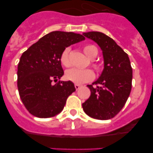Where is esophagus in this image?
Returning a JSON list of instances; mask_svg holds the SVG:
<instances>
[{
    "instance_id": "34e87169",
    "label": "esophagus",
    "mask_w": 153,
    "mask_h": 153,
    "mask_svg": "<svg viewBox=\"0 0 153 153\" xmlns=\"http://www.w3.org/2000/svg\"><path fill=\"white\" fill-rule=\"evenodd\" d=\"M74 86H75V88H76V90H79V88H80V85H79V84H75L74 85Z\"/></svg>"
}]
</instances>
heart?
<instances>
[{
    "label": "heart",
    "mask_w": 153,
    "mask_h": 153,
    "mask_svg": "<svg viewBox=\"0 0 153 153\" xmlns=\"http://www.w3.org/2000/svg\"><path fill=\"white\" fill-rule=\"evenodd\" d=\"M83 51L86 56L91 60L94 59L98 54V50L94 45L92 44H86L83 47ZM70 49L69 47L65 48L62 51L60 54V60L61 64L65 67H69L71 66V61L70 59ZM93 67L96 70V71L100 72V67L97 63H93ZM65 78L68 81H71L76 84H83V83L90 82L94 78V73L93 70L90 69H84V70H79V69L73 68L67 70L65 74Z\"/></svg>",
    "instance_id": "heart-1"
}]
</instances>
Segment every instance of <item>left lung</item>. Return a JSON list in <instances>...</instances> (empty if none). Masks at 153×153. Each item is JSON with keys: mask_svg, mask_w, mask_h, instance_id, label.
Wrapping results in <instances>:
<instances>
[{"mask_svg": "<svg viewBox=\"0 0 153 153\" xmlns=\"http://www.w3.org/2000/svg\"><path fill=\"white\" fill-rule=\"evenodd\" d=\"M102 51L104 69L92 85L91 94L82 106L86 114L100 120L112 119L123 109L132 89V69L126 53L107 35L91 31L83 33Z\"/></svg>", "mask_w": 153, "mask_h": 153, "instance_id": "obj_1", "label": "left lung"}]
</instances>
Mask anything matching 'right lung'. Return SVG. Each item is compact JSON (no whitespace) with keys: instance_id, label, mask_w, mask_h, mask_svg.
<instances>
[{"instance_id":"right-lung-1","label":"right lung","mask_w":153,"mask_h":153,"mask_svg":"<svg viewBox=\"0 0 153 153\" xmlns=\"http://www.w3.org/2000/svg\"><path fill=\"white\" fill-rule=\"evenodd\" d=\"M85 40L73 32L53 31L23 53L17 67V88L21 100L30 114L49 118L63 110L67 100L76 90L71 81H60L63 75L60 57L71 44Z\"/></svg>"}]
</instances>
